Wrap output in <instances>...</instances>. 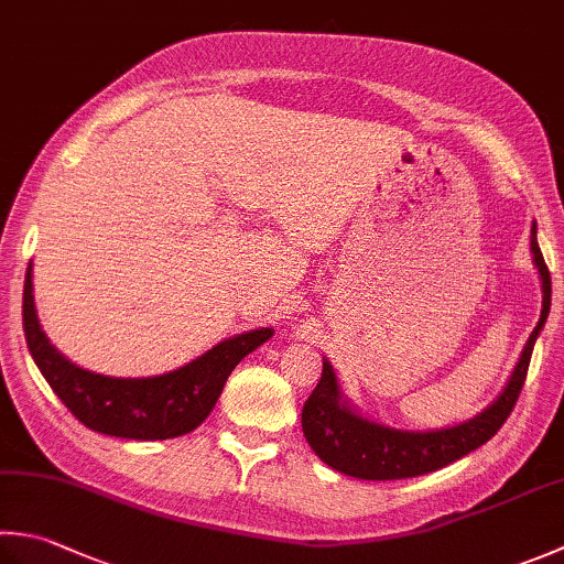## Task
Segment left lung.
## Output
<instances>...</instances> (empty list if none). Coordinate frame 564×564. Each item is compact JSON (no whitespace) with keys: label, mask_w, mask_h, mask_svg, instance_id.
Here are the masks:
<instances>
[{"label":"left lung","mask_w":564,"mask_h":564,"mask_svg":"<svg viewBox=\"0 0 564 564\" xmlns=\"http://www.w3.org/2000/svg\"><path fill=\"white\" fill-rule=\"evenodd\" d=\"M531 249L540 281H543V313H540L533 335L528 337V345L516 364L509 386L487 411L467 423L433 430V433H408V430L383 427L349 411L339 395L333 364L323 361V377L303 405V435L307 445L315 449V455L347 477L371 481L408 479L447 467L449 462L469 455L471 449L481 447L499 433V427L511 415L518 395L523 391L528 364H531L535 339L547 319L550 295H553L550 271L535 239V225L531 229Z\"/></svg>","instance_id":"8db88e82"}]
</instances>
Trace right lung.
<instances>
[{"label": "right lung", "instance_id": "right-lung-1", "mask_svg": "<svg viewBox=\"0 0 564 564\" xmlns=\"http://www.w3.org/2000/svg\"><path fill=\"white\" fill-rule=\"evenodd\" d=\"M21 313L29 351L53 393L95 433L127 440H169L191 433L215 408L231 369L273 335L269 327L251 329L219 341L203 357L163 377L115 379L75 367L43 335L33 307L31 263Z\"/></svg>", "mask_w": 564, "mask_h": 564}]
</instances>
